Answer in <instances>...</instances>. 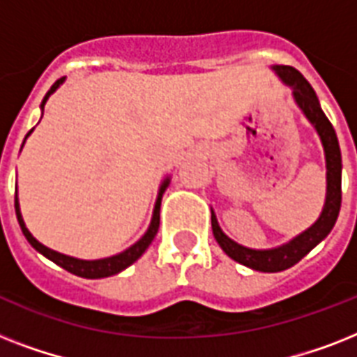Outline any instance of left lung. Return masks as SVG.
<instances>
[{"mask_svg":"<svg viewBox=\"0 0 357 357\" xmlns=\"http://www.w3.org/2000/svg\"><path fill=\"white\" fill-rule=\"evenodd\" d=\"M272 70L276 72L278 77L285 85L293 89L294 102L321 137L324 157H326V200H324L321 217L317 218V222L311 228L296 235L293 241L268 250L246 248L243 244L235 243L234 238H229L220 229L217 217L211 209L213 235L217 238V243L220 244V248L234 261L259 272H282L289 266L296 265L304 255L310 254L311 250L321 243L322 238L328 237V234L335 226L339 209H341V168H343V165H341V150H339L335 129L326 119V114L322 113L321 103H319V98H317L313 86L307 83V79L300 74L298 70L293 68V66H283V64H274Z\"/></svg>","mask_w":357,"mask_h":357,"instance_id":"obj_1","label":"left lung"}]
</instances>
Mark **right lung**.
Returning <instances> with one entry per match:
<instances>
[{"instance_id": "obj_1", "label": "right lung", "mask_w": 357, "mask_h": 357, "mask_svg": "<svg viewBox=\"0 0 357 357\" xmlns=\"http://www.w3.org/2000/svg\"><path fill=\"white\" fill-rule=\"evenodd\" d=\"M63 81H64V77H61V79H57L55 83H53V86L50 89V91H47V94L44 96V100H42L40 109H44V105H46V102H47V98L52 96L53 92L57 91L59 86L63 85ZM31 131H33V129H31ZM31 131L25 135V139L29 137ZM168 183H170V178H167L161 183V189H159V195H157L155 207H153V217H151V222H150V228H148V231H146V234L133 244V246H129L128 250H123L122 254L111 255V257H103V259H94V261L77 259V257H70V255L59 254V252H55V250L47 248V246H44L42 243H38V241H36V238L29 234V229L25 228L24 218H22V213H20L18 196L14 198V209H16V218H18L20 228H22L25 238L29 241V244L36 250V252H40L44 257H47L50 261H53L55 265L63 266L64 271L72 272V274H75V276L86 278V280H98V278H107V276H113V274H119V272H122L123 268H128L129 265H133L135 261L139 259L140 255L144 254L146 248L150 246L151 241H153V237L157 235V229H159V209H161V198H162V192L167 190Z\"/></svg>"}]
</instances>
